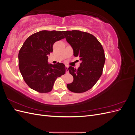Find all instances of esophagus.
<instances>
[{
    "mask_svg": "<svg viewBox=\"0 0 135 135\" xmlns=\"http://www.w3.org/2000/svg\"><path fill=\"white\" fill-rule=\"evenodd\" d=\"M68 68H69V66H68V65H66V73H69Z\"/></svg>",
    "mask_w": 135,
    "mask_h": 135,
    "instance_id": "obj_1",
    "label": "esophagus"
}]
</instances>
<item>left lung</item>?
Masks as SVG:
<instances>
[{
    "mask_svg": "<svg viewBox=\"0 0 135 135\" xmlns=\"http://www.w3.org/2000/svg\"><path fill=\"white\" fill-rule=\"evenodd\" d=\"M66 41L70 44L75 57L79 56L81 62L76 69L68 70L74 80L67 84L69 91L83 93L92 88L103 74L105 56L103 46L95 36L79 30L63 31Z\"/></svg>",
    "mask_w": 135,
    "mask_h": 135,
    "instance_id": "8db88e82",
    "label": "left lung"
}]
</instances>
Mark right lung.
<instances>
[{
    "label": "right lung",
    "instance_id": "add662e5",
    "mask_svg": "<svg viewBox=\"0 0 135 135\" xmlns=\"http://www.w3.org/2000/svg\"><path fill=\"white\" fill-rule=\"evenodd\" d=\"M65 38L62 31L42 30L32 34L25 40L18 53L20 71L30 88L39 93L52 91L55 80L65 74V65L48 63V55L53 46Z\"/></svg>",
    "mask_w": 135,
    "mask_h": 135
}]
</instances>
